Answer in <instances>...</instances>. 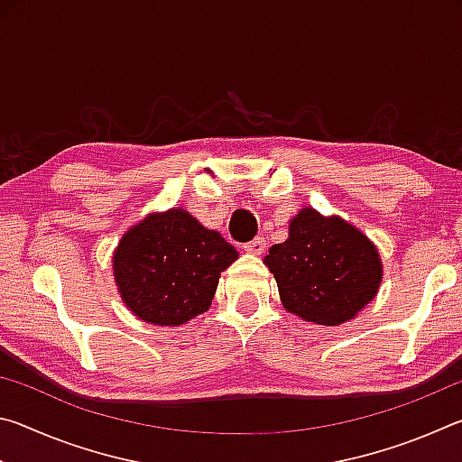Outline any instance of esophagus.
Masks as SVG:
<instances>
[{"label":"esophagus","mask_w":462,"mask_h":462,"mask_svg":"<svg viewBox=\"0 0 462 462\" xmlns=\"http://www.w3.org/2000/svg\"><path fill=\"white\" fill-rule=\"evenodd\" d=\"M242 248H245V253H250V254H261L264 250V238L256 236L254 240L246 242V245H242Z\"/></svg>","instance_id":"1"}]
</instances>
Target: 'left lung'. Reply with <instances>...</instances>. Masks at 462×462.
Listing matches in <instances>:
<instances>
[{"instance_id": "1", "label": "left lung", "mask_w": 462, "mask_h": 462, "mask_svg": "<svg viewBox=\"0 0 462 462\" xmlns=\"http://www.w3.org/2000/svg\"><path fill=\"white\" fill-rule=\"evenodd\" d=\"M264 264L275 275L281 301L291 314L319 326L353 319L379 291L377 248L338 216L303 208L289 224V238L273 245Z\"/></svg>"}]
</instances>
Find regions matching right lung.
<instances>
[{
	"instance_id": "1",
	"label": "right lung",
	"mask_w": 462,
	"mask_h": 462,
	"mask_svg": "<svg viewBox=\"0 0 462 462\" xmlns=\"http://www.w3.org/2000/svg\"><path fill=\"white\" fill-rule=\"evenodd\" d=\"M236 259L222 234L173 208L132 226L112 263L132 314L154 326H181L212 306L220 273Z\"/></svg>"
}]
</instances>
